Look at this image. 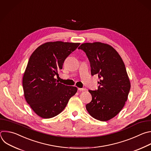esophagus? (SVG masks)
<instances>
[{
  "mask_svg": "<svg viewBox=\"0 0 151 151\" xmlns=\"http://www.w3.org/2000/svg\"><path fill=\"white\" fill-rule=\"evenodd\" d=\"M78 90L79 91H84V90H86V88H78Z\"/></svg>",
  "mask_w": 151,
  "mask_h": 151,
  "instance_id": "34e87169",
  "label": "esophagus"
}]
</instances>
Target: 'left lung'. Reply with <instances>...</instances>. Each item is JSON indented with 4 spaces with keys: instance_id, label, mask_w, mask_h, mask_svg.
<instances>
[{
    "instance_id": "8db88e82",
    "label": "left lung",
    "mask_w": 151,
    "mask_h": 151,
    "mask_svg": "<svg viewBox=\"0 0 151 151\" xmlns=\"http://www.w3.org/2000/svg\"><path fill=\"white\" fill-rule=\"evenodd\" d=\"M78 49L86 54L91 74H98V90H90L92 101L86 105L94 118L106 122L124 107L130 89V82L122 58L111 46L101 42L85 43Z\"/></svg>"
}]
</instances>
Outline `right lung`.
I'll list each match as a JSON object with an SVG mask.
<instances>
[{
	"instance_id": "1",
	"label": "right lung",
	"mask_w": 151,
	"mask_h": 151,
	"mask_svg": "<svg viewBox=\"0 0 151 151\" xmlns=\"http://www.w3.org/2000/svg\"><path fill=\"white\" fill-rule=\"evenodd\" d=\"M79 43L50 42L39 46L30 56L22 78L25 99L34 112L43 118L61 113L77 88L59 83L55 78L65 59Z\"/></svg>"
}]
</instances>
